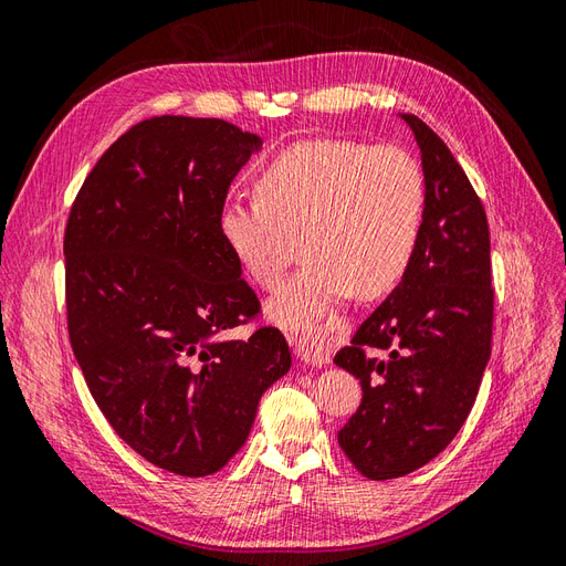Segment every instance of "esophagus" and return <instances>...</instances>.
Masks as SVG:
<instances>
[{
    "mask_svg": "<svg viewBox=\"0 0 566 566\" xmlns=\"http://www.w3.org/2000/svg\"><path fill=\"white\" fill-rule=\"evenodd\" d=\"M290 342L300 349V358L304 364L310 366H323L331 361V352L325 347V339L318 331H310V333H295L290 335Z\"/></svg>",
    "mask_w": 566,
    "mask_h": 566,
    "instance_id": "34e87169",
    "label": "esophagus"
}]
</instances>
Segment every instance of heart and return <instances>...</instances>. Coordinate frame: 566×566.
Masks as SVG:
<instances>
[{
	"instance_id": "heart-1",
	"label": "heart",
	"mask_w": 566,
	"mask_h": 566,
	"mask_svg": "<svg viewBox=\"0 0 566 566\" xmlns=\"http://www.w3.org/2000/svg\"><path fill=\"white\" fill-rule=\"evenodd\" d=\"M256 200H227L217 229L235 264L266 290L306 264L266 306L271 321L304 328L354 297L389 293L420 243L427 188L399 146L306 139L279 150L256 175Z\"/></svg>"
}]
</instances>
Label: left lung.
I'll list each match as a JSON object with an SVG mask.
<instances>
[{
  "instance_id": "left-lung-1",
  "label": "left lung",
  "mask_w": 566,
  "mask_h": 566,
  "mask_svg": "<svg viewBox=\"0 0 566 566\" xmlns=\"http://www.w3.org/2000/svg\"><path fill=\"white\" fill-rule=\"evenodd\" d=\"M420 148L427 188L420 243L401 283L335 354L364 399L337 432L375 482L427 465L474 406L491 356V241L482 200L449 146L401 113Z\"/></svg>"
}]
</instances>
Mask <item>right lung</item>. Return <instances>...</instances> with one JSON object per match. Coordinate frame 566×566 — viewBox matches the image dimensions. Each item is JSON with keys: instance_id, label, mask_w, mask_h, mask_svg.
I'll return each instance as SVG.
<instances>
[{"instance_id": "1", "label": "right lung", "mask_w": 566, "mask_h": 566, "mask_svg": "<svg viewBox=\"0 0 566 566\" xmlns=\"http://www.w3.org/2000/svg\"><path fill=\"white\" fill-rule=\"evenodd\" d=\"M260 148L217 117L144 119L101 156L67 217V335L84 380L119 439L181 476L227 465L293 364L276 328L227 337L260 300L217 219Z\"/></svg>"}]
</instances>
